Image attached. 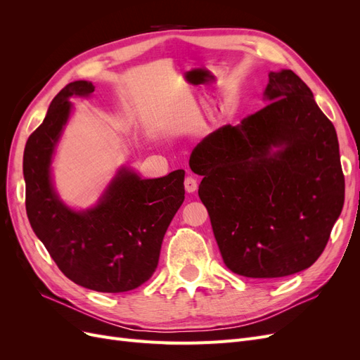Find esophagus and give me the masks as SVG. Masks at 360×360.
Here are the masks:
<instances>
[{"mask_svg": "<svg viewBox=\"0 0 360 360\" xmlns=\"http://www.w3.org/2000/svg\"><path fill=\"white\" fill-rule=\"evenodd\" d=\"M184 189H186V192L192 193L198 189V181L195 177L192 176H188L186 179H184Z\"/></svg>", "mask_w": 360, "mask_h": 360, "instance_id": "1", "label": "esophagus"}]
</instances>
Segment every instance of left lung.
I'll return each mask as SVG.
<instances>
[{
	"label": "left lung",
	"instance_id": "left-lung-1",
	"mask_svg": "<svg viewBox=\"0 0 360 360\" xmlns=\"http://www.w3.org/2000/svg\"><path fill=\"white\" fill-rule=\"evenodd\" d=\"M271 102L207 135L189 167L225 266L246 278L311 267L344 205L336 130L292 70L269 73ZM278 148L276 152L271 150Z\"/></svg>",
	"mask_w": 360,
	"mask_h": 360
}]
</instances>
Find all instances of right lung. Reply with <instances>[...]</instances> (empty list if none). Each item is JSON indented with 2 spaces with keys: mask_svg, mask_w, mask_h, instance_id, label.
Here are the masks:
<instances>
[{
  "mask_svg": "<svg viewBox=\"0 0 360 360\" xmlns=\"http://www.w3.org/2000/svg\"><path fill=\"white\" fill-rule=\"evenodd\" d=\"M93 91L91 82L68 84L30 135L25 207L31 228L70 281L94 291L123 292L155 274L163 236L184 200V171L143 180L122 169L94 209L73 212L64 205L51 184V158L70 114L69 97Z\"/></svg>",
  "mask_w": 360,
  "mask_h": 360,
  "instance_id": "right-lung-1",
  "label": "right lung"
}]
</instances>
